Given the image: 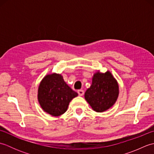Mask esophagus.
I'll use <instances>...</instances> for the list:
<instances>
[{"instance_id":"obj_1","label":"esophagus","mask_w":154,"mask_h":154,"mask_svg":"<svg viewBox=\"0 0 154 154\" xmlns=\"http://www.w3.org/2000/svg\"><path fill=\"white\" fill-rule=\"evenodd\" d=\"M77 93H78V94H79V96H83V94H84V91H83V90H82V89H81V90H78Z\"/></svg>"}]
</instances>
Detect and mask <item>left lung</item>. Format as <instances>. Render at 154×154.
Masks as SVG:
<instances>
[{
  "mask_svg": "<svg viewBox=\"0 0 154 154\" xmlns=\"http://www.w3.org/2000/svg\"><path fill=\"white\" fill-rule=\"evenodd\" d=\"M119 84L110 71L97 72L92 84L85 93V99L92 109L102 112L114 105L119 97Z\"/></svg>",
  "mask_w": 154,
  "mask_h": 154,
  "instance_id": "left-lung-1",
  "label": "left lung"
}]
</instances>
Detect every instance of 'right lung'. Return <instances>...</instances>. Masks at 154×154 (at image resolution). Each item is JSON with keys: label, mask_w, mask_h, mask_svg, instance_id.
Here are the masks:
<instances>
[{"label": "right lung", "mask_w": 154, "mask_h": 154, "mask_svg": "<svg viewBox=\"0 0 154 154\" xmlns=\"http://www.w3.org/2000/svg\"><path fill=\"white\" fill-rule=\"evenodd\" d=\"M77 95L57 73L46 75L38 87L39 103L45 112L54 116L66 112L70 101Z\"/></svg>", "instance_id": "add662e5"}]
</instances>
